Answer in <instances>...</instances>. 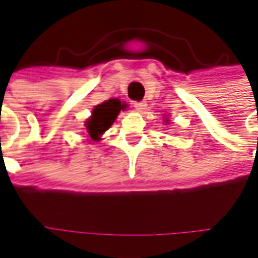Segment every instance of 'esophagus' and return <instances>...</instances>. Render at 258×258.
<instances>
[{
	"instance_id": "obj_1",
	"label": "esophagus",
	"mask_w": 258,
	"mask_h": 258,
	"mask_svg": "<svg viewBox=\"0 0 258 258\" xmlns=\"http://www.w3.org/2000/svg\"><path fill=\"white\" fill-rule=\"evenodd\" d=\"M134 107H135V109H137L138 112H145L147 109V104L146 101H135L134 103Z\"/></svg>"
}]
</instances>
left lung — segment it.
<instances>
[{"instance_id":"8db88e82","label":"left lung","mask_w":258,"mask_h":258,"mask_svg":"<svg viewBox=\"0 0 258 258\" xmlns=\"http://www.w3.org/2000/svg\"><path fill=\"white\" fill-rule=\"evenodd\" d=\"M168 121H169V119H166V120H165V123H168Z\"/></svg>"}]
</instances>
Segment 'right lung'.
Instances as JSON below:
<instances>
[{
  "label": "right lung",
  "instance_id": "1",
  "mask_svg": "<svg viewBox=\"0 0 258 258\" xmlns=\"http://www.w3.org/2000/svg\"><path fill=\"white\" fill-rule=\"evenodd\" d=\"M125 108L127 105L121 103L119 98H111L96 105L92 111V116L85 121L86 133L90 139L96 142L100 141V137L113 124L119 112L124 111Z\"/></svg>",
  "mask_w": 258,
  "mask_h": 258
}]
</instances>
